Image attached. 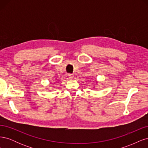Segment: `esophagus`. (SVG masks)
<instances>
[{"mask_svg": "<svg viewBox=\"0 0 148 148\" xmlns=\"http://www.w3.org/2000/svg\"><path fill=\"white\" fill-rule=\"evenodd\" d=\"M68 77H69V79H73V77H74V75H73V74H71V73H70V74H69L68 75Z\"/></svg>", "mask_w": 148, "mask_h": 148, "instance_id": "esophagus-1", "label": "esophagus"}]
</instances>
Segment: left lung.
<instances>
[{"label":"left lung","mask_w":148,"mask_h":148,"mask_svg":"<svg viewBox=\"0 0 148 148\" xmlns=\"http://www.w3.org/2000/svg\"><path fill=\"white\" fill-rule=\"evenodd\" d=\"M96 82H97V81H96Z\"/></svg>","instance_id":"left-lung-1"}]
</instances>
